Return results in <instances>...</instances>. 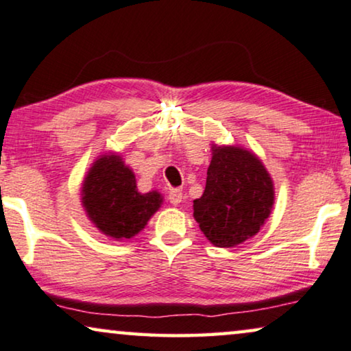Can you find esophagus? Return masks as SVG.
Here are the masks:
<instances>
[{
  "label": "esophagus",
  "mask_w": 351,
  "mask_h": 351,
  "mask_svg": "<svg viewBox=\"0 0 351 351\" xmlns=\"http://www.w3.org/2000/svg\"><path fill=\"white\" fill-rule=\"evenodd\" d=\"M169 200H170L171 205H180V203L182 202V191L171 189L169 192Z\"/></svg>",
  "instance_id": "obj_1"
}]
</instances>
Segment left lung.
<instances>
[{
	"instance_id": "8db88e82",
	"label": "left lung",
	"mask_w": 351,
	"mask_h": 351,
	"mask_svg": "<svg viewBox=\"0 0 351 351\" xmlns=\"http://www.w3.org/2000/svg\"><path fill=\"white\" fill-rule=\"evenodd\" d=\"M273 205V180L257 156L214 145L205 192L193 200V217L209 241L234 247L255 237Z\"/></svg>"
}]
</instances>
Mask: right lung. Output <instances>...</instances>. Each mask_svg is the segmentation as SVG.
I'll list each match as a JSON object with an SVG mask.
<instances>
[{
	"label": "right lung",
	"mask_w": 351,
	"mask_h": 351,
	"mask_svg": "<svg viewBox=\"0 0 351 351\" xmlns=\"http://www.w3.org/2000/svg\"><path fill=\"white\" fill-rule=\"evenodd\" d=\"M160 203L159 192H138L134 171L118 154L101 156L83 181L82 205L86 216L97 230L113 239L135 237Z\"/></svg>",
	"instance_id": "obj_1"
}]
</instances>
